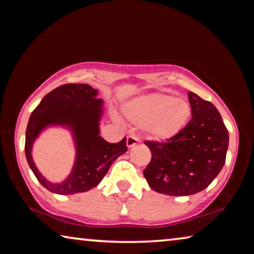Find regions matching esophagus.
<instances>
[{
  "label": "esophagus",
  "instance_id": "obj_1",
  "mask_svg": "<svg viewBox=\"0 0 254 254\" xmlns=\"http://www.w3.org/2000/svg\"><path fill=\"white\" fill-rule=\"evenodd\" d=\"M137 143H139V139H137L136 136H134V135H128V136L127 137V148L134 147V145L137 144Z\"/></svg>",
  "mask_w": 254,
  "mask_h": 254
}]
</instances>
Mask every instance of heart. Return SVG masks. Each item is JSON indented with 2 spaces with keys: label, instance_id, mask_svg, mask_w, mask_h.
<instances>
[{
  "label": "heart",
  "instance_id": "b5f03b06",
  "mask_svg": "<svg viewBox=\"0 0 254 254\" xmlns=\"http://www.w3.org/2000/svg\"><path fill=\"white\" fill-rule=\"evenodd\" d=\"M128 121L145 128L156 140H168L186 127L191 115L186 100L162 93H152L133 98L123 106Z\"/></svg>",
  "mask_w": 254,
  "mask_h": 254
}]
</instances>
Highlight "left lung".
<instances>
[{
	"label": "left lung",
	"mask_w": 254,
	"mask_h": 254,
	"mask_svg": "<svg viewBox=\"0 0 254 254\" xmlns=\"http://www.w3.org/2000/svg\"><path fill=\"white\" fill-rule=\"evenodd\" d=\"M192 119L166 142L145 141L151 161L143 170L154 191L188 196L205 189L220 174L229 148V131L212 103L188 93Z\"/></svg>",
	"instance_id": "left-lung-1"
}]
</instances>
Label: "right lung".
<instances>
[{"mask_svg":"<svg viewBox=\"0 0 254 254\" xmlns=\"http://www.w3.org/2000/svg\"><path fill=\"white\" fill-rule=\"evenodd\" d=\"M88 84H66L42 98L31 113L25 132V158L39 183L58 195L85 192L96 187L117 159L127 151V137L109 143L100 135L104 102ZM57 126L71 132L75 144V161L71 174L60 183L46 180L32 158V147L41 133Z\"/></svg>","mask_w":254,"mask_h":254,"instance_id":"add662e5","label":"right lung"}]
</instances>
